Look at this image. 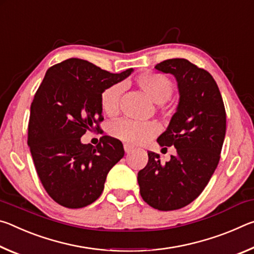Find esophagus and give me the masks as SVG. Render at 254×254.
Instances as JSON below:
<instances>
[{"label":"esophagus","instance_id":"1","mask_svg":"<svg viewBox=\"0 0 254 254\" xmlns=\"http://www.w3.org/2000/svg\"><path fill=\"white\" fill-rule=\"evenodd\" d=\"M132 150H133L132 145H130V144H124V151H126V153L131 152Z\"/></svg>","mask_w":254,"mask_h":254}]
</instances>
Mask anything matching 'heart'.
<instances>
[{
	"label": "heart",
	"instance_id": "b5f03b06",
	"mask_svg": "<svg viewBox=\"0 0 254 254\" xmlns=\"http://www.w3.org/2000/svg\"><path fill=\"white\" fill-rule=\"evenodd\" d=\"M135 85L154 103L161 104L170 97L173 93V83L167 77L143 72L134 79ZM122 85L115 84L102 92L100 97L101 109L104 114L114 117L119 112L120 97ZM159 132V127L154 122H135L132 120H120L110 126L112 136L130 144H141L147 142Z\"/></svg>",
	"mask_w": 254,
	"mask_h": 254
}]
</instances>
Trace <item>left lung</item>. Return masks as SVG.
<instances>
[{
  "mask_svg": "<svg viewBox=\"0 0 254 254\" xmlns=\"http://www.w3.org/2000/svg\"><path fill=\"white\" fill-rule=\"evenodd\" d=\"M154 68L177 80V110L157 140L166 151L175 147L176 154L163 165L158 153L149 151L137 183L145 203L174 210L195 200L213 176L224 142L226 113L216 81L203 68L184 58L165 60Z\"/></svg>",
  "mask_w": 254,
  "mask_h": 254,
  "instance_id": "obj_1",
  "label": "left lung"
}]
</instances>
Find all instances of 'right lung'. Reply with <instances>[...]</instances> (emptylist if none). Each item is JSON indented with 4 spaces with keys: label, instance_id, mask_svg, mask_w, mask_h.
I'll use <instances>...</instances> for the list:
<instances>
[{
    "label": "right lung",
    "instance_id": "add662e5",
    "mask_svg": "<svg viewBox=\"0 0 254 254\" xmlns=\"http://www.w3.org/2000/svg\"><path fill=\"white\" fill-rule=\"evenodd\" d=\"M132 71L112 74L78 58L47 70L30 109L28 145L42 186L59 205L81 208L94 203L109 171L123 158V144L115 137L103 135L96 147L80 137L100 130L102 92Z\"/></svg>",
    "mask_w": 254,
    "mask_h": 254
}]
</instances>
